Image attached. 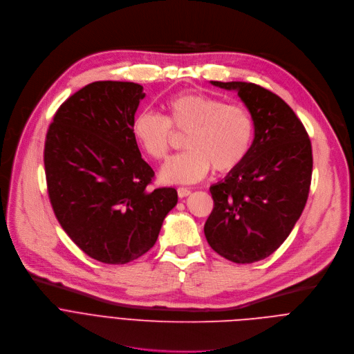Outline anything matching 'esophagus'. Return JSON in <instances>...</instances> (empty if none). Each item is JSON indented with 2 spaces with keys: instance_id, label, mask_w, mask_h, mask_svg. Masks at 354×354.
<instances>
[{
  "instance_id": "obj_1",
  "label": "esophagus",
  "mask_w": 354,
  "mask_h": 354,
  "mask_svg": "<svg viewBox=\"0 0 354 354\" xmlns=\"http://www.w3.org/2000/svg\"><path fill=\"white\" fill-rule=\"evenodd\" d=\"M177 194H178L180 198H184V196H188L191 194V189L187 188V187H180V188H177Z\"/></svg>"
}]
</instances>
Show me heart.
I'll use <instances>...</instances> for the list:
<instances>
[{
	"label": "heart",
	"mask_w": 354,
	"mask_h": 354,
	"mask_svg": "<svg viewBox=\"0 0 354 354\" xmlns=\"http://www.w3.org/2000/svg\"><path fill=\"white\" fill-rule=\"evenodd\" d=\"M166 115L140 110L132 120V135L153 160L169 155L173 129L185 132L180 155L166 163L162 178L166 183L191 184L203 178L210 167L218 173L232 171L247 158L255 121L250 109L202 92H181L169 97Z\"/></svg>",
	"instance_id": "1"
}]
</instances>
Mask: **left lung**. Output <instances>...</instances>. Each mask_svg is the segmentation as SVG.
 <instances>
[{
	"instance_id": "obj_1",
	"label": "left lung",
	"mask_w": 354,
	"mask_h": 354,
	"mask_svg": "<svg viewBox=\"0 0 354 354\" xmlns=\"http://www.w3.org/2000/svg\"><path fill=\"white\" fill-rule=\"evenodd\" d=\"M212 84L239 92L254 115L255 138L244 162L210 187L214 209L203 232L221 257L252 263L276 251L301 216L313 176L311 140L273 92L247 82Z\"/></svg>"
}]
</instances>
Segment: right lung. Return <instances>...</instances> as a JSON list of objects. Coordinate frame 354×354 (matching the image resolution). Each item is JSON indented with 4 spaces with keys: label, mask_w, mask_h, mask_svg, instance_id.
<instances>
[{
    "label": "right lung",
    "mask_w": 354,
    "mask_h": 354,
    "mask_svg": "<svg viewBox=\"0 0 354 354\" xmlns=\"http://www.w3.org/2000/svg\"><path fill=\"white\" fill-rule=\"evenodd\" d=\"M144 88L92 82L55 111L44 142L47 192L54 215L86 255L122 265L148 252L177 203L174 188H151L132 120Z\"/></svg>",
    "instance_id": "right-lung-1"
}]
</instances>
